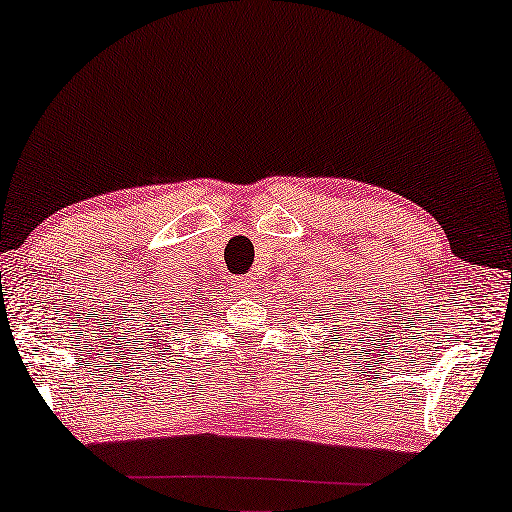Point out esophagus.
Returning a JSON list of instances; mask_svg holds the SVG:
<instances>
[{
    "instance_id": "1",
    "label": "esophagus",
    "mask_w": 512,
    "mask_h": 512,
    "mask_svg": "<svg viewBox=\"0 0 512 512\" xmlns=\"http://www.w3.org/2000/svg\"><path fill=\"white\" fill-rule=\"evenodd\" d=\"M254 276H249V274H242V276H238L236 279V288L242 292V295H251V290H254Z\"/></svg>"
}]
</instances>
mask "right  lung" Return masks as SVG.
<instances>
[{"label": "right lung", "mask_w": 512, "mask_h": 512, "mask_svg": "<svg viewBox=\"0 0 512 512\" xmlns=\"http://www.w3.org/2000/svg\"><path fill=\"white\" fill-rule=\"evenodd\" d=\"M165 315H170V317H163V320H158V324H163L161 329H158V338H161V333H165L167 329L177 331V324H179V322H174V320H179V317H181V315H179V308H177V311H172V308H167ZM170 338H172V335L167 333L165 342H167V345H174V340H170Z\"/></svg>", "instance_id": "right-lung-1"}]
</instances>
